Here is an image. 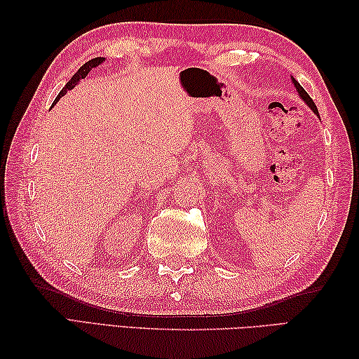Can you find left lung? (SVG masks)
<instances>
[{
  "label": "left lung",
  "instance_id": "1",
  "mask_svg": "<svg viewBox=\"0 0 359 359\" xmlns=\"http://www.w3.org/2000/svg\"><path fill=\"white\" fill-rule=\"evenodd\" d=\"M292 81H293V85H294L296 90H297V94H299V97L302 98L304 102H306V104L309 106V108H310L311 111H313V112L316 114V116H319V114H318V109H316V104H315V102H313V100H311L310 95L306 93V89H304V88L299 85V83H297L293 77H292Z\"/></svg>",
  "mask_w": 359,
  "mask_h": 359
}]
</instances>
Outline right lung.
<instances>
[{
	"label": "right lung",
	"instance_id": "1",
	"mask_svg": "<svg viewBox=\"0 0 359 359\" xmlns=\"http://www.w3.org/2000/svg\"><path fill=\"white\" fill-rule=\"evenodd\" d=\"M103 62H104L103 57H95V58L89 60V62H86L85 65H83V66L80 67V69L72 75V79L66 83V86H65L62 90H60V94L57 95V98H55V102H53V104H55V103L60 100V98H62V97L67 93V90H71V89H74L75 86H77L79 83H80V80L85 79L86 75L94 69V67H97L98 65H102ZM53 104H52V106H53Z\"/></svg>",
	"mask_w": 359,
	"mask_h": 359
}]
</instances>
